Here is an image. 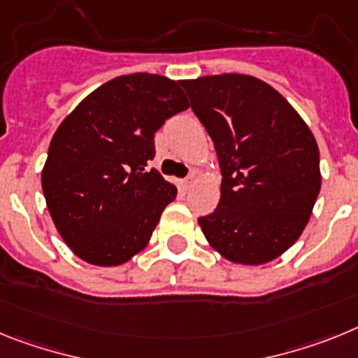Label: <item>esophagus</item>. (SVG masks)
Listing matches in <instances>:
<instances>
[{"mask_svg":"<svg viewBox=\"0 0 358 358\" xmlns=\"http://www.w3.org/2000/svg\"><path fill=\"white\" fill-rule=\"evenodd\" d=\"M192 183H194V178H192V176L180 180V189H182V191H187V189H191Z\"/></svg>","mask_w":358,"mask_h":358,"instance_id":"obj_1","label":"esophagus"}]
</instances>
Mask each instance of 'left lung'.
<instances>
[{"instance_id":"1","label":"left lung","mask_w":358,"mask_h":358,"mask_svg":"<svg viewBox=\"0 0 358 358\" xmlns=\"http://www.w3.org/2000/svg\"><path fill=\"white\" fill-rule=\"evenodd\" d=\"M214 142L222 198L198 217L214 250L232 263L263 265L304 231L321 191L319 148L278 90L241 73L182 80Z\"/></svg>"}]
</instances>
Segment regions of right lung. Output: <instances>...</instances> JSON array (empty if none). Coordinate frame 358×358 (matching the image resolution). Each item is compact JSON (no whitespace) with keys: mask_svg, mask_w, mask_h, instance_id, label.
Returning a JSON list of instances; mask_svg holds the SVG:
<instances>
[{"mask_svg":"<svg viewBox=\"0 0 358 358\" xmlns=\"http://www.w3.org/2000/svg\"><path fill=\"white\" fill-rule=\"evenodd\" d=\"M176 80L115 77L57 127L41 175L50 216L76 256L117 266L148 245L176 187L157 169L155 133L187 110Z\"/></svg>","mask_w":358,"mask_h":358,"instance_id":"right-lung-1","label":"right lung"}]
</instances>
